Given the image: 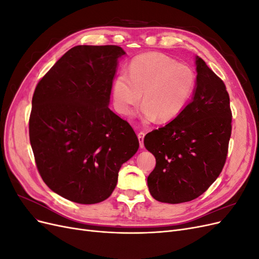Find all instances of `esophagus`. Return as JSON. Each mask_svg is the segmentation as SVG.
Segmentation results:
<instances>
[{
	"mask_svg": "<svg viewBox=\"0 0 259 259\" xmlns=\"http://www.w3.org/2000/svg\"><path fill=\"white\" fill-rule=\"evenodd\" d=\"M145 135L146 133L145 132H140L137 134V137H138V140H139V145H140V148H144V138H145Z\"/></svg>",
	"mask_w": 259,
	"mask_h": 259,
	"instance_id": "obj_1",
	"label": "esophagus"
}]
</instances>
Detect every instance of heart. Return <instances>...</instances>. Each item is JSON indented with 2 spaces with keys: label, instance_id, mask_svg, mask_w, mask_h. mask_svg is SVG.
Segmentation results:
<instances>
[{
  "label": "heart",
  "instance_id": "obj_1",
  "mask_svg": "<svg viewBox=\"0 0 259 259\" xmlns=\"http://www.w3.org/2000/svg\"><path fill=\"white\" fill-rule=\"evenodd\" d=\"M197 75L193 69L161 53H145L128 65V75L120 73L112 84L116 111L130 115L143 96L140 117L145 122L175 120L193 96ZM144 94H143L142 93Z\"/></svg>",
  "mask_w": 259,
  "mask_h": 259
}]
</instances>
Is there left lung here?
Masks as SVG:
<instances>
[{
  "label": "left lung",
  "mask_w": 259,
  "mask_h": 259,
  "mask_svg": "<svg viewBox=\"0 0 259 259\" xmlns=\"http://www.w3.org/2000/svg\"><path fill=\"white\" fill-rule=\"evenodd\" d=\"M197 85L184 112L145 138L155 156L149 191L159 202L184 203L204 193L225 165L231 136L230 99L224 82L195 57Z\"/></svg>",
  "instance_id": "8db88e82"
}]
</instances>
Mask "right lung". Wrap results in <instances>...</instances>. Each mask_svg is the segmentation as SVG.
Wrapping results in <instances>:
<instances>
[{"instance_id":"obj_1","label":"right lung","mask_w":259,"mask_h":259,"mask_svg":"<svg viewBox=\"0 0 259 259\" xmlns=\"http://www.w3.org/2000/svg\"><path fill=\"white\" fill-rule=\"evenodd\" d=\"M116 45H77L37 83L29 120L36 167L60 197L95 204L110 197L122 164L139 142L109 109L119 58Z\"/></svg>"}]
</instances>
